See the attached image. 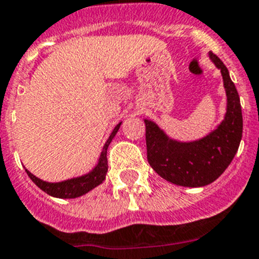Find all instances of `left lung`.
<instances>
[{
	"label": "left lung",
	"instance_id": "obj_1",
	"mask_svg": "<svg viewBox=\"0 0 259 259\" xmlns=\"http://www.w3.org/2000/svg\"><path fill=\"white\" fill-rule=\"evenodd\" d=\"M221 70L227 97L226 114L215 130L193 141L171 139L155 122L144 119L146 153L153 170L167 182L182 187H205L226 171L239 149L242 136V114L237 89L223 62L209 53Z\"/></svg>",
	"mask_w": 259,
	"mask_h": 259
}]
</instances>
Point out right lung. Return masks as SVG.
I'll list each match as a JSON object with an SVG mask.
<instances>
[{
  "label": "right lung",
  "instance_id": "1",
  "mask_svg": "<svg viewBox=\"0 0 259 259\" xmlns=\"http://www.w3.org/2000/svg\"><path fill=\"white\" fill-rule=\"evenodd\" d=\"M122 122H119L118 124L114 127L113 132L110 134L109 139L105 143L104 148H102V152L98 158V162L92 170L89 172L84 174V175L76 176V178H71V179L63 180V182H57V183H50L45 182V180L40 179L37 176H35L32 172H29L26 168V172L28 174V176L31 178V180L37 185L38 188L42 189L45 193H48L49 196L57 198H76L83 196V194L88 193L92 189H95L96 187H98L100 184H102L105 179H106L107 174V148H109L110 143L113 141V139L115 137L116 132L119 131Z\"/></svg>",
  "mask_w": 259,
  "mask_h": 259
}]
</instances>
